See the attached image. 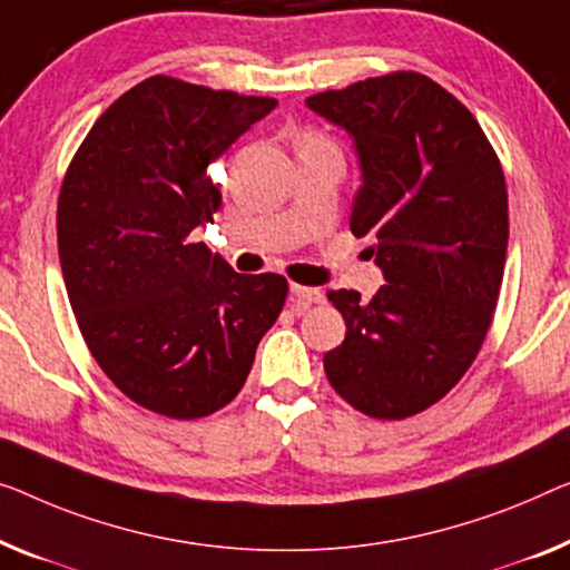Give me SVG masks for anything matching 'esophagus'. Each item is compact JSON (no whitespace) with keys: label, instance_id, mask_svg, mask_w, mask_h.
<instances>
[{"label":"esophagus","instance_id":"34e87169","mask_svg":"<svg viewBox=\"0 0 570 570\" xmlns=\"http://www.w3.org/2000/svg\"><path fill=\"white\" fill-rule=\"evenodd\" d=\"M288 292H292L294 299L302 302V304H320V302H325V292H322V288H317V286L292 284V286H288Z\"/></svg>","mask_w":570,"mask_h":570}]
</instances>
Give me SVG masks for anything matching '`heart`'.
Wrapping results in <instances>:
<instances>
[{
  "label": "heart",
  "instance_id": "1",
  "mask_svg": "<svg viewBox=\"0 0 570 570\" xmlns=\"http://www.w3.org/2000/svg\"><path fill=\"white\" fill-rule=\"evenodd\" d=\"M322 138H314V135H304V138H302V146H304V142H320Z\"/></svg>",
  "mask_w": 570,
  "mask_h": 570
}]
</instances>
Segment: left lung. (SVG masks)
I'll list each match as a JSON object with an SVG mask.
<instances>
[{"mask_svg":"<svg viewBox=\"0 0 570 570\" xmlns=\"http://www.w3.org/2000/svg\"><path fill=\"white\" fill-rule=\"evenodd\" d=\"M307 107L353 138L351 230L371 235L386 284L330 292L345 340L325 353L335 392L376 420L440 402L471 368L504 276L507 184L475 117L428 76L396 71L322 91Z\"/></svg>","mask_w":570,"mask_h":570,"instance_id":"8db88e82","label":"left lung"}]
</instances>
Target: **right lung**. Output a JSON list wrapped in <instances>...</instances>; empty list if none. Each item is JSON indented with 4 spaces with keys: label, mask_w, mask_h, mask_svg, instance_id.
I'll return each mask as SVG.
<instances>
[{
    "label": "right lung",
    "mask_w": 570,
    "mask_h": 570,
    "mask_svg": "<svg viewBox=\"0 0 570 570\" xmlns=\"http://www.w3.org/2000/svg\"><path fill=\"white\" fill-rule=\"evenodd\" d=\"M274 107L150 76L109 105L66 171L58 256L76 322L109 381L164 417L230 404L284 307V276L235 274L189 237L223 204L207 166Z\"/></svg>",
    "instance_id": "1"
}]
</instances>
